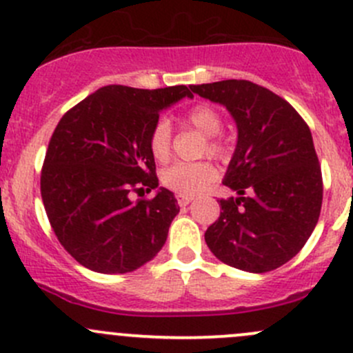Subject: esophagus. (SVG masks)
Wrapping results in <instances>:
<instances>
[{"mask_svg":"<svg viewBox=\"0 0 353 353\" xmlns=\"http://www.w3.org/2000/svg\"><path fill=\"white\" fill-rule=\"evenodd\" d=\"M176 199H177V205H179V206H186V205H190L191 201H193V198L186 196V194H177Z\"/></svg>","mask_w":353,"mask_h":353,"instance_id":"1","label":"esophagus"}]
</instances>
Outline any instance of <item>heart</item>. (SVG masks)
<instances>
[{
	"mask_svg": "<svg viewBox=\"0 0 353 353\" xmlns=\"http://www.w3.org/2000/svg\"><path fill=\"white\" fill-rule=\"evenodd\" d=\"M181 123L205 138V152L212 157H223L227 152L225 141L220 137L222 130V116L219 110L208 104H196L190 108L181 117ZM172 145V130L165 119H159L148 134V148L159 162H165L170 157ZM216 177V169L208 160L199 162H177L167 167L162 172V184L177 194L194 196L205 190Z\"/></svg>",
	"mask_w": 353,
	"mask_h": 353,
	"instance_id": "obj_1",
	"label": "heart"
}]
</instances>
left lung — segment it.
I'll list each match as a JSON object with an SVG mask.
<instances>
[{
    "label": "left lung",
    "instance_id": "obj_1",
    "mask_svg": "<svg viewBox=\"0 0 353 353\" xmlns=\"http://www.w3.org/2000/svg\"><path fill=\"white\" fill-rule=\"evenodd\" d=\"M225 105L237 145L223 184L237 198L220 199V216L205 232L225 265L265 273L290 261L311 237L323 203V177L311 130L268 88L248 80L191 85Z\"/></svg>",
    "mask_w": 353,
    "mask_h": 353
}]
</instances>
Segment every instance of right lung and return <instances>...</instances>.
I'll list each match as a JSON object with an SVG mask.
<instances>
[{
    "label": "right lung",
    "mask_w": 353,
    "mask_h": 353,
    "mask_svg": "<svg viewBox=\"0 0 353 353\" xmlns=\"http://www.w3.org/2000/svg\"><path fill=\"white\" fill-rule=\"evenodd\" d=\"M193 97L186 85L143 90L108 85L71 108L46 152L41 194L63 248L85 268L128 273L150 261L179 213L159 186L148 134L162 109Z\"/></svg>",
    "instance_id": "add662e5"
}]
</instances>
